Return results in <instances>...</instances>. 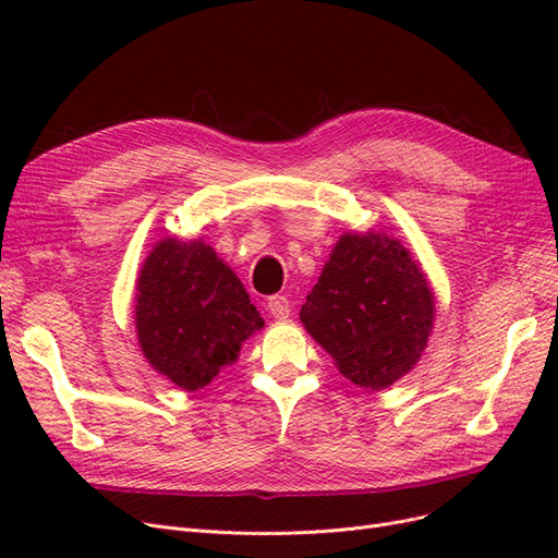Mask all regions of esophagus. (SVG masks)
<instances>
[{"instance_id":"esophagus-1","label":"esophagus","mask_w":558,"mask_h":558,"mask_svg":"<svg viewBox=\"0 0 558 558\" xmlns=\"http://www.w3.org/2000/svg\"><path fill=\"white\" fill-rule=\"evenodd\" d=\"M267 312L275 320H286L291 316V302L286 295H272L267 300Z\"/></svg>"}]
</instances>
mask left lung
<instances>
[{"label": "left lung", "instance_id": "1", "mask_svg": "<svg viewBox=\"0 0 558 558\" xmlns=\"http://www.w3.org/2000/svg\"><path fill=\"white\" fill-rule=\"evenodd\" d=\"M300 320L349 381L384 391L426 351L435 293L421 263L393 234L344 232Z\"/></svg>", "mask_w": 558, "mask_h": 558}]
</instances>
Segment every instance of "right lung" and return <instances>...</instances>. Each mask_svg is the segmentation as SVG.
Wrapping results in <instances>:
<instances>
[{"label": "right lung", "instance_id": "right-lung-1", "mask_svg": "<svg viewBox=\"0 0 558 558\" xmlns=\"http://www.w3.org/2000/svg\"><path fill=\"white\" fill-rule=\"evenodd\" d=\"M134 326L148 365L197 391L238 361L265 320L209 244L162 238L140 269Z\"/></svg>", "mask_w": 558, "mask_h": 558}]
</instances>
